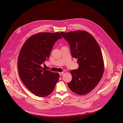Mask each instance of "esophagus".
<instances>
[{"mask_svg": "<svg viewBox=\"0 0 123 123\" xmlns=\"http://www.w3.org/2000/svg\"><path fill=\"white\" fill-rule=\"evenodd\" d=\"M63 74H64V73H63V72L59 73V75H60V76H62V75Z\"/></svg>", "mask_w": 123, "mask_h": 123, "instance_id": "esophagus-1", "label": "esophagus"}]
</instances>
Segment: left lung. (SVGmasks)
Listing matches in <instances>:
<instances>
[{"label":"left lung","instance_id":"1","mask_svg":"<svg viewBox=\"0 0 123 123\" xmlns=\"http://www.w3.org/2000/svg\"><path fill=\"white\" fill-rule=\"evenodd\" d=\"M69 43L72 56L77 59L78 69L72 70V80L68 85L74 92L85 95L93 90L104 71V60L99 44L85 31L60 32Z\"/></svg>","mask_w":123,"mask_h":123}]
</instances>
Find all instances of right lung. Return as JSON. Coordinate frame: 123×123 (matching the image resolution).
I'll list each match as a JSON object with an SVG mask.
<instances>
[{
	"label": "right lung",
	"mask_w": 123,
	"mask_h": 123,
	"mask_svg": "<svg viewBox=\"0 0 123 123\" xmlns=\"http://www.w3.org/2000/svg\"><path fill=\"white\" fill-rule=\"evenodd\" d=\"M62 37L59 32H39L30 37L21 49L17 63L19 77L37 96L52 93L59 80L58 73L45 69L41 65L49 57L55 42Z\"/></svg>",
	"instance_id": "right-lung-1"
}]
</instances>
